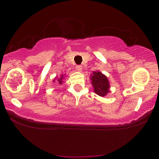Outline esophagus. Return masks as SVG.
Listing matches in <instances>:
<instances>
[{"mask_svg":"<svg viewBox=\"0 0 159 159\" xmlns=\"http://www.w3.org/2000/svg\"><path fill=\"white\" fill-rule=\"evenodd\" d=\"M76 70L79 71V72H81V70H82V66H81V65L76 66Z\"/></svg>","mask_w":159,"mask_h":159,"instance_id":"obj_1","label":"esophagus"}]
</instances>
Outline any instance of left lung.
I'll return each instance as SVG.
<instances>
[{
	"label": "left lung",
	"mask_w": 159,
	"mask_h": 159,
	"mask_svg": "<svg viewBox=\"0 0 159 159\" xmlns=\"http://www.w3.org/2000/svg\"><path fill=\"white\" fill-rule=\"evenodd\" d=\"M93 86L94 92L100 96H106L109 93V82L107 77L100 72H93L90 78Z\"/></svg>",
	"instance_id": "1"
}]
</instances>
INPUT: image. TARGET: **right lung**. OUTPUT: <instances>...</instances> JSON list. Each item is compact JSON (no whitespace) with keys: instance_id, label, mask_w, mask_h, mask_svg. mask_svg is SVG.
Returning a JSON list of instances; mask_svg holds the SVG:
<instances>
[{"instance_id":"1","label":"right lung","mask_w":159,"mask_h":159,"mask_svg":"<svg viewBox=\"0 0 159 159\" xmlns=\"http://www.w3.org/2000/svg\"><path fill=\"white\" fill-rule=\"evenodd\" d=\"M62 80H63V75L61 76V78H59V79H57V81H58V83H59L60 84H62V82H63V81H62Z\"/></svg>"}]
</instances>
